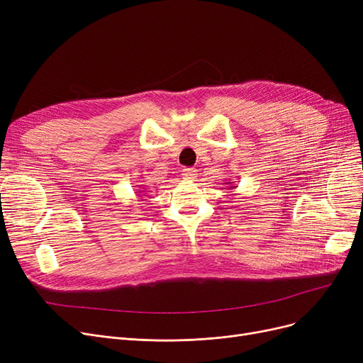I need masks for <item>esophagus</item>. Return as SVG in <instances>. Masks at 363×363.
<instances>
[{"instance_id": "34e87169", "label": "esophagus", "mask_w": 363, "mask_h": 363, "mask_svg": "<svg viewBox=\"0 0 363 363\" xmlns=\"http://www.w3.org/2000/svg\"><path fill=\"white\" fill-rule=\"evenodd\" d=\"M182 177L185 181H194L197 178V170L194 167H184Z\"/></svg>"}]
</instances>
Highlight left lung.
<instances>
[{
  "label": "left lung",
  "instance_id": "1",
  "mask_svg": "<svg viewBox=\"0 0 363 363\" xmlns=\"http://www.w3.org/2000/svg\"><path fill=\"white\" fill-rule=\"evenodd\" d=\"M225 184L230 185V186H228V188H230V189H235V188H237V185H233L234 182H225Z\"/></svg>",
  "mask_w": 363,
  "mask_h": 363
}]
</instances>
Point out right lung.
<instances>
[{"label":"right lung","mask_w":363,"mask_h":363,"mask_svg":"<svg viewBox=\"0 0 363 363\" xmlns=\"http://www.w3.org/2000/svg\"><path fill=\"white\" fill-rule=\"evenodd\" d=\"M137 193H143V191H137ZM140 197H143V196H140Z\"/></svg>","instance_id":"1"}]
</instances>
